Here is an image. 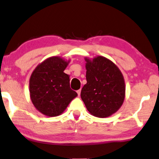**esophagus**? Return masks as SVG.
<instances>
[{
	"mask_svg": "<svg viewBox=\"0 0 159 159\" xmlns=\"http://www.w3.org/2000/svg\"><path fill=\"white\" fill-rule=\"evenodd\" d=\"M80 91H81L80 89H79V90L77 91V93H78V95H79V96H80Z\"/></svg>",
	"mask_w": 159,
	"mask_h": 159,
	"instance_id": "1",
	"label": "esophagus"
}]
</instances>
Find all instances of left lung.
Returning a JSON list of instances; mask_svg holds the SVG:
<instances>
[{"label":"left lung","mask_w":159,"mask_h":159,"mask_svg":"<svg viewBox=\"0 0 159 159\" xmlns=\"http://www.w3.org/2000/svg\"><path fill=\"white\" fill-rule=\"evenodd\" d=\"M86 84L80 97L91 115L107 117L115 113L125 99V85L120 69L107 58H86Z\"/></svg>","instance_id":"8db88e82"}]
</instances>
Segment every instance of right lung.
<instances>
[{
	"label": "right lung",
	"mask_w": 159,
	"mask_h": 159,
	"mask_svg": "<svg viewBox=\"0 0 159 159\" xmlns=\"http://www.w3.org/2000/svg\"><path fill=\"white\" fill-rule=\"evenodd\" d=\"M68 64L60 57H49L31 75V99L36 109L48 117L61 115L78 96L70 89L69 75L63 72Z\"/></svg>",
	"instance_id": "right-lung-1"
}]
</instances>
